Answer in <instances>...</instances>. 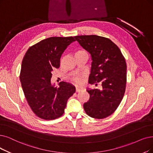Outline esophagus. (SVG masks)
<instances>
[{
	"label": "esophagus",
	"instance_id": "34e87169",
	"mask_svg": "<svg viewBox=\"0 0 153 153\" xmlns=\"http://www.w3.org/2000/svg\"><path fill=\"white\" fill-rule=\"evenodd\" d=\"M76 92H79V91H80L82 90V88H80V87H76Z\"/></svg>",
	"mask_w": 153,
	"mask_h": 153
}]
</instances>
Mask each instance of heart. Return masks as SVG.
Listing matches in <instances>:
<instances>
[{"label":"heart","mask_w":153,"mask_h":153,"mask_svg":"<svg viewBox=\"0 0 153 153\" xmlns=\"http://www.w3.org/2000/svg\"><path fill=\"white\" fill-rule=\"evenodd\" d=\"M82 52H84L83 51H78L77 52H76L75 54H77V53H82ZM73 80H74L76 83H78V84H80L83 82V77H80V76H75L74 78H73Z\"/></svg>","instance_id":"heart-1"}]
</instances>
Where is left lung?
<instances>
[{
    "label": "left lung",
    "instance_id": "left-lung-1",
    "mask_svg": "<svg viewBox=\"0 0 153 153\" xmlns=\"http://www.w3.org/2000/svg\"><path fill=\"white\" fill-rule=\"evenodd\" d=\"M91 55L89 83L102 85V89H89L85 112L95 119H103L114 112L123 99L126 85L127 65L118 46L108 38L96 35L74 37Z\"/></svg>",
    "mask_w": 153,
    "mask_h": 153
}]
</instances>
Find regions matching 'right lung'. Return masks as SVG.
Here are the masks:
<instances>
[{"mask_svg":"<svg viewBox=\"0 0 153 153\" xmlns=\"http://www.w3.org/2000/svg\"><path fill=\"white\" fill-rule=\"evenodd\" d=\"M73 37H51L30 47L22 59L20 81L29 107L38 117L59 118L66 102L75 92L70 83L60 82L59 87L51 83L52 71L59 67L60 58Z\"/></svg>","mask_w":153,"mask_h":153,"instance_id":"obj_1","label":"right lung"}]
</instances>
